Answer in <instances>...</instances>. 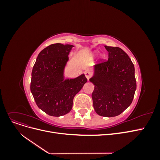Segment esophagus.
I'll list each match as a JSON object with an SVG mask.
<instances>
[{"mask_svg": "<svg viewBox=\"0 0 160 160\" xmlns=\"http://www.w3.org/2000/svg\"><path fill=\"white\" fill-rule=\"evenodd\" d=\"M85 77L87 79H88L89 80V79L90 78V77L91 76V73L89 72V71H86L85 72Z\"/></svg>", "mask_w": 160, "mask_h": 160, "instance_id": "34e87169", "label": "esophagus"}]
</instances>
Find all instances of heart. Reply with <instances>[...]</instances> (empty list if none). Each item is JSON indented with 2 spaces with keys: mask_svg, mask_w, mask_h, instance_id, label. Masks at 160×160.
Instances as JSON below:
<instances>
[{
  "mask_svg": "<svg viewBox=\"0 0 160 160\" xmlns=\"http://www.w3.org/2000/svg\"><path fill=\"white\" fill-rule=\"evenodd\" d=\"M96 55V53L94 52V53H93V55Z\"/></svg>",
  "mask_w": 160,
  "mask_h": 160,
  "instance_id": "1",
  "label": "heart"
}]
</instances>
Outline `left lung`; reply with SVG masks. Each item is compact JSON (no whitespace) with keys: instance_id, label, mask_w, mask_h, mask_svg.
I'll return each mask as SVG.
<instances>
[{"instance_id":"obj_1","label":"left lung","mask_w":160,"mask_h":160,"mask_svg":"<svg viewBox=\"0 0 160 160\" xmlns=\"http://www.w3.org/2000/svg\"><path fill=\"white\" fill-rule=\"evenodd\" d=\"M108 60L93 67L89 79L94 86L92 93L95 112L103 117H115L132 103L136 81L135 68L129 56L121 48L105 46Z\"/></svg>"}]
</instances>
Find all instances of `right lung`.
<instances>
[{
	"label": "right lung",
	"mask_w": 160,
	"mask_h": 160,
	"mask_svg": "<svg viewBox=\"0 0 160 160\" xmlns=\"http://www.w3.org/2000/svg\"><path fill=\"white\" fill-rule=\"evenodd\" d=\"M73 47L61 43L47 47L38 55L32 68L31 91L38 108L51 116L68 113L74 97L88 81L84 74L65 79L68 55Z\"/></svg>",
	"instance_id": "add662e5"
}]
</instances>
